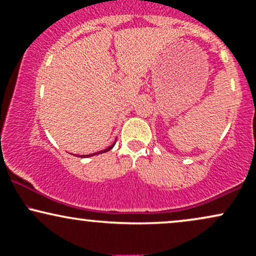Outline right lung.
Here are the masks:
<instances>
[{
	"label": "right lung",
	"mask_w": 256,
	"mask_h": 256,
	"mask_svg": "<svg viewBox=\"0 0 256 256\" xmlns=\"http://www.w3.org/2000/svg\"><path fill=\"white\" fill-rule=\"evenodd\" d=\"M116 140H114L113 144H110V146H108V148L104 149V150H100V152H92V154H88V155H76V156H78V158H90V156H94V155H98V154H102V152H110L112 148H113L114 144H116Z\"/></svg>",
	"instance_id": "right-lung-1"
}]
</instances>
